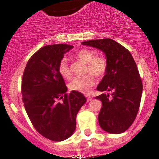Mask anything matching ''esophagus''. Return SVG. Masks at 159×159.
<instances>
[{"label": "esophagus", "mask_w": 159, "mask_h": 159, "mask_svg": "<svg viewBox=\"0 0 159 159\" xmlns=\"http://www.w3.org/2000/svg\"><path fill=\"white\" fill-rule=\"evenodd\" d=\"M86 98H87L88 102H90V101H91V99H92V98H91V96H89V95H86Z\"/></svg>", "instance_id": "1"}]
</instances>
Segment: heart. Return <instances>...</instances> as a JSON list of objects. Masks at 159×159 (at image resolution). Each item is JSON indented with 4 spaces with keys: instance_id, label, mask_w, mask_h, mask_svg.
Instances as JSON below:
<instances>
[{
    "instance_id": "heart-1",
    "label": "heart",
    "mask_w": 159,
    "mask_h": 159,
    "mask_svg": "<svg viewBox=\"0 0 159 159\" xmlns=\"http://www.w3.org/2000/svg\"><path fill=\"white\" fill-rule=\"evenodd\" d=\"M75 57L86 64V72H91L84 76L76 77L68 84L71 91L88 93L94 84V77L100 78L105 75L108 69V61L105 56L95 54L93 50L84 48L78 51ZM58 72L65 79H70L71 71L66 57H63L58 65Z\"/></svg>"
}]
</instances>
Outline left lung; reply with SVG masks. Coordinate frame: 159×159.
<instances>
[{"mask_svg": "<svg viewBox=\"0 0 159 159\" xmlns=\"http://www.w3.org/2000/svg\"><path fill=\"white\" fill-rule=\"evenodd\" d=\"M81 44L102 50L108 61V69L97 90L111 91V94L95 98L102 102L99 125L111 134L124 132L134 122L142 98V82L135 61L129 50L110 38Z\"/></svg>", "mask_w": 159, "mask_h": 159, "instance_id": "left-lung-1", "label": "left lung"}]
</instances>
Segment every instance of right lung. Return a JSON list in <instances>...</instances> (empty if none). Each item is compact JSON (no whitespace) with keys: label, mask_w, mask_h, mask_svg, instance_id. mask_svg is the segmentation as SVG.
<instances>
[{"label":"right lung","mask_w":159,"mask_h":159,"mask_svg":"<svg viewBox=\"0 0 159 159\" xmlns=\"http://www.w3.org/2000/svg\"><path fill=\"white\" fill-rule=\"evenodd\" d=\"M73 48L65 44L41 48L27 63L21 81L25 108L32 125L46 139L61 142L76 128V115L86 102L79 91L68 94L58 72L64 54Z\"/></svg>","instance_id":"add662e5"}]
</instances>
